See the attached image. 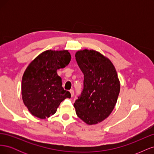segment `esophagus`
I'll list each match as a JSON object with an SVG mask.
<instances>
[{
    "label": "esophagus",
    "mask_w": 154,
    "mask_h": 154,
    "mask_svg": "<svg viewBox=\"0 0 154 154\" xmlns=\"http://www.w3.org/2000/svg\"><path fill=\"white\" fill-rule=\"evenodd\" d=\"M70 93H71V96L72 97L73 96H74V90H71L70 91Z\"/></svg>",
    "instance_id": "esophagus-1"
}]
</instances>
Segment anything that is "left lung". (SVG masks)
Segmentation results:
<instances>
[{
	"mask_svg": "<svg viewBox=\"0 0 154 154\" xmlns=\"http://www.w3.org/2000/svg\"><path fill=\"white\" fill-rule=\"evenodd\" d=\"M76 60L84 75L82 94L74 103L77 116L89 125L108 118L118 100L120 82L110 60L98 51H77Z\"/></svg>",
	"mask_w": 154,
	"mask_h": 154,
	"instance_id": "left-lung-1",
	"label": "left lung"
}]
</instances>
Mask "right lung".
Segmentation results:
<instances>
[{
  "mask_svg": "<svg viewBox=\"0 0 154 154\" xmlns=\"http://www.w3.org/2000/svg\"><path fill=\"white\" fill-rule=\"evenodd\" d=\"M68 50H47L29 64L22 79V97L30 113L40 119L55 114L60 103L71 95L62 87L57 70L71 61Z\"/></svg>",
  "mask_w": 154,
  "mask_h": 154,
  "instance_id": "add662e5",
  "label": "right lung"
}]
</instances>
